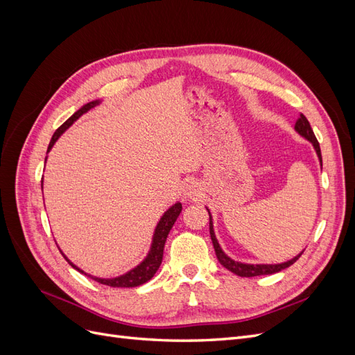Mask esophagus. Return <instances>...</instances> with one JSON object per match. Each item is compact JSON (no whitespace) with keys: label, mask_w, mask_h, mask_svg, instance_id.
<instances>
[{"label":"esophagus","mask_w":355,"mask_h":355,"mask_svg":"<svg viewBox=\"0 0 355 355\" xmlns=\"http://www.w3.org/2000/svg\"><path fill=\"white\" fill-rule=\"evenodd\" d=\"M182 192H184L185 200H194L196 201L201 196V189H200L197 182H187V184L184 185V189H182Z\"/></svg>","instance_id":"obj_1"}]
</instances>
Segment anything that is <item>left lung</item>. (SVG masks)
Masks as SVG:
<instances>
[{"instance_id":"1","label":"left lung","mask_w":355,"mask_h":355,"mask_svg":"<svg viewBox=\"0 0 355 355\" xmlns=\"http://www.w3.org/2000/svg\"><path fill=\"white\" fill-rule=\"evenodd\" d=\"M295 130H296L297 135H300L304 139H306V141L311 142V145L314 146L315 154H317V157L320 159V166L323 167V159H321L320 144L317 142V137H315V135L313 132V128H311L309 121L306 120L305 115H300V118L295 124ZM207 211H209V218H210V225H209V227H210V239H211V243H213V247H214V252H216L218 261L220 262L222 266L227 268L228 271L234 272L235 275H240V277H257V275H270V274L280 272V271L286 270V268H288L290 265H293L299 259L300 254L304 253V250H302L299 254L292 257V259H288V261L282 262V263H244V262L234 261L232 257H230L227 253L222 250V247H220V244H219V241L216 239V235H214L211 213H210L209 209H207Z\"/></svg>"}]
</instances>
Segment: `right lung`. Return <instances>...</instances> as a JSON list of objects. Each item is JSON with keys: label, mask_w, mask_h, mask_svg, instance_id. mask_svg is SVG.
<instances>
[{"label": "right lung", "mask_w": 355, "mask_h": 355, "mask_svg": "<svg viewBox=\"0 0 355 355\" xmlns=\"http://www.w3.org/2000/svg\"><path fill=\"white\" fill-rule=\"evenodd\" d=\"M101 102H102L101 99L89 102V103L83 105L77 112H73V114L68 118V120L58 128V130L55 132V135H53L51 141H50V144H49V148H47V154L50 153V149L53 148V145H55V144L58 142V139H59L63 133H65V132L68 130V128H69L75 121H77L83 114L89 112L92 108H94V106H98ZM46 161H47V157H46ZM41 189H42V180H41ZM180 211H182V204L178 201V202L173 204V206H170V207L163 213V216L159 218V220H158V223H157V227H155V230H154L153 243H151V247H149L148 254L145 256V259H144L141 263H139V265H136L135 268H132L130 271H127L125 274H123V275L112 277V278H101V277H94V275H90V274H85L83 270H80V268H78L77 265H73V263L68 259V257L65 256V253H63L60 249H59V250H60V253L63 254V257H65V259L68 261V263L73 268V270H77V271H80L81 274H85L87 277L93 278L94 282H98V283L105 284V286H111V287H137V286H141V284H144V283L151 280V278L155 275V272L158 271V268H159L161 262H163V252H164V244H166V240H167V235H168L170 230L173 228V225H175L178 216L180 214Z\"/></svg>", "instance_id": "obj_1"}]
</instances>
